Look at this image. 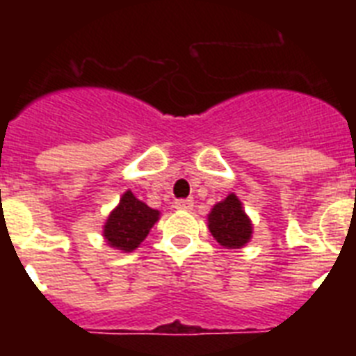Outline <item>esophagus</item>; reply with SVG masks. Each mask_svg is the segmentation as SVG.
Wrapping results in <instances>:
<instances>
[{
    "label": "esophagus",
    "instance_id": "34e87169",
    "mask_svg": "<svg viewBox=\"0 0 356 356\" xmlns=\"http://www.w3.org/2000/svg\"><path fill=\"white\" fill-rule=\"evenodd\" d=\"M194 207V201L191 200V197H187V200H176L175 201V209L178 210H191Z\"/></svg>",
    "mask_w": 356,
    "mask_h": 356
}]
</instances>
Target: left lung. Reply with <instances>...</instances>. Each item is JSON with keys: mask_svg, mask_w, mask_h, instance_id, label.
Here are the masks:
<instances>
[{"mask_svg": "<svg viewBox=\"0 0 356 356\" xmlns=\"http://www.w3.org/2000/svg\"><path fill=\"white\" fill-rule=\"evenodd\" d=\"M209 229L222 248L238 250L246 246L253 234V225L235 194H228L209 213Z\"/></svg>", "mask_w": 356, "mask_h": 356, "instance_id": "8db88e82", "label": "left lung"}]
</instances>
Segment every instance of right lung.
I'll return each instance as SVG.
<instances>
[{
    "label": "right lung",
    "mask_w": 356,
    "mask_h": 356,
    "mask_svg": "<svg viewBox=\"0 0 356 356\" xmlns=\"http://www.w3.org/2000/svg\"><path fill=\"white\" fill-rule=\"evenodd\" d=\"M159 217V210L149 209L131 191H127L119 200V205L110 212L103 226V237L110 248L130 253L147 237Z\"/></svg>",
    "instance_id": "right-lung-1"
}]
</instances>
